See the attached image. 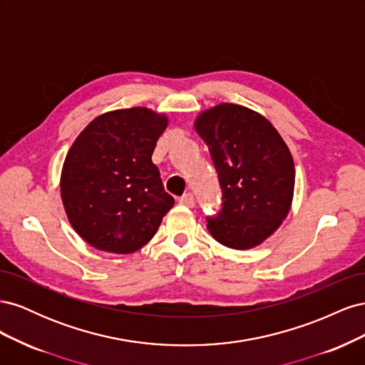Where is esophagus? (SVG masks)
<instances>
[{"label": "esophagus", "instance_id": "34e87169", "mask_svg": "<svg viewBox=\"0 0 365 365\" xmlns=\"http://www.w3.org/2000/svg\"><path fill=\"white\" fill-rule=\"evenodd\" d=\"M178 202H180L181 205H185V207H193V205H195L193 193H190V192L184 193V195L180 197V200H178Z\"/></svg>", "mask_w": 365, "mask_h": 365}]
</instances>
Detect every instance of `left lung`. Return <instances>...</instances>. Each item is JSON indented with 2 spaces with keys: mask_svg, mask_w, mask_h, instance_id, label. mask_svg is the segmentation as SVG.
Here are the masks:
<instances>
[{
  "mask_svg": "<svg viewBox=\"0 0 365 365\" xmlns=\"http://www.w3.org/2000/svg\"><path fill=\"white\" fill-rule=\"evenodd\" d=\"M195 129L208 146L222 189V210L207 217L219 244L260 245L288 216L295 168L289 148L271 121L250 108L220 103L201 113Z\"/></svg>",
  "mask_w": 365,
  "mask_h": 365,
  "instance_id": "1",
  "label": "left lung"
}]
</instances>
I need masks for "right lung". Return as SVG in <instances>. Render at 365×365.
Instances as JSON below:
<instances>
[{
	"label": "right lung",
	"mask_w": 365,
	"mask_h": 365,
	"mask_svg": "<svg viewBox=\"0 0 365 365\" xmlns=\"http://www.w3.org/2000/svg\"><path fill=\"white\" fill-rule=\"evenodd\" d=\"M168 115L148 108L96 117L70 148L61 196L71 227L86 244L115 254L145 247L175 200L164 190L152 153Z\"/></svg>",
	"instance_id": "obj_1"
}]
</instances>
